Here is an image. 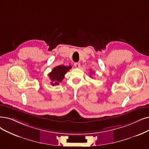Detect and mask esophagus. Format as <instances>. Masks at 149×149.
Returning <instances> with one entry per match:
<instances>
[{"label": "esophagus", "instance_id": "1", "mask_svg": "<svg viewBox=\"0 0 149 149\" xmlns=\"http://www.w3.org/2000/svg\"><path fill=\"white\" fill-rule=\"evenodd\" d=\"M74 67H75L76 68H79V67H81V65H80V63H79V62L74 63Z\"/></svg>", "mask_w": 149, "mask_h": 149}]
</instances>
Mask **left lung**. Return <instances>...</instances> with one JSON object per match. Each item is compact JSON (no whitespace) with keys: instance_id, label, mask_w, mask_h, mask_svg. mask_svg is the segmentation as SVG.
Segmentation results:
<instances>
[{"instance_id":"1","label":"left lung","mask_w":149,"mask_h":149,"mask_svg":"<svg viewBox=\"0 0 149 149\" xmlns=\"http://www.w3.org/2000/svg\"><path fill=\"white\" fill-rule=\"evenodd\" d=\"M91 72H92V71H91ZM92 73H93V72H92Z\"/></svg>"}]
</instances>
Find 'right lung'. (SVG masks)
Masks as SVG:
<instances>
[{
	"mask_svg": "<svg viewBox=\"0 0 149 149\" xmlns=\"http://www.w3.org/2000/svg\"><path fill=\"white\" fill-rule=\"evenodd\" d=\"M71 68V66L67 67L64 66V65H58V66L53 68L51 72L48 74L50 79L52 81L51 84L53 86L58 85L59 83L63 79L65 74Z\"/></svg>",
	"mask_w": 149,
	"mask_h": 149,
	"instance_id": "1",
	"label": "right lung"
}]
</instances>
